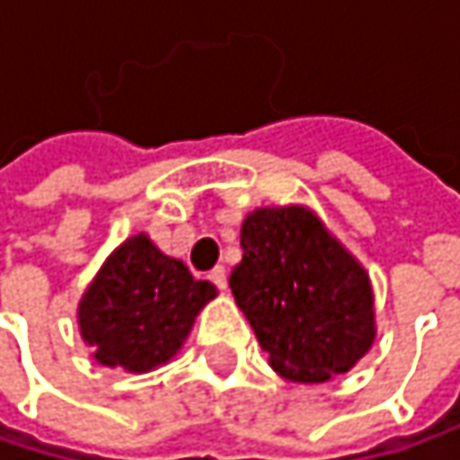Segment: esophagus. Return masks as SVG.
<instances>
[{"label":"esophagus","instance_id":"obj_1","mask_svg":"<svg viewBox=\"0 0 460 460\" xmlns=\"http://www.w3.org/2000/svg\"><path fill=\"white\" fill-rule=\"evenodd\" d=\"M208 277H210V282H213L218 290H226V269H224V266H216Z\"/></svg>","mask_w":460,"mask_h":460}]
</instances>
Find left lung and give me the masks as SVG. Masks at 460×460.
I'll return each instance as SVG.
<instances>
[{"label": "left lung", "mask_w": 460, "mask_h": 460, "mask_svg": "<svg viewBox=\"0 0 460 460\" xmlns=\"http://www.w3.org/2000/svg\"><path fill=\"white\" fill-rule=\"evenodd\" d=\"M239 244L229 288L282 378L322 384L367 354L376 338L370 277L312 210L258 208Z\"/></svg>", "instance_id": "left-lung-1"}]
</instances>
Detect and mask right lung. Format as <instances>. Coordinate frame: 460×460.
Masks as SVG:
<instances>
[{"instance_id":"1","label":"right lung","mask_w":460,"mask_h":460,"mask_svg":"<svg viewBox=\"0 0 460 460\" xmlns=\"http://www.w3.org/2000/svg\"><path fill=\"white\" fill-rule=\"evenodd\" d=\"M216 285L194 279L146 234L122 242L79 301V332L106 367L146 373L170 362Z\"/></svg>"}]
</instances>
